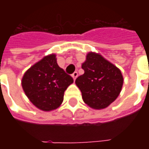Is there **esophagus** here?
Returning <instances> with one entry per match:
<instances>
[{"label": "esophagus", "instance_id": "esophagus-1", "mask_svg": "<svg viewBox=\"0 0 149 149\" xmlns=\"http://www.w3.org/2000/svg\"><path fill=\"white\" fill-rule=\"evenodd\" d=\"M72 78H73L74 80H76V78H77L78 77L77 72H73V73L72 74Z\"/></svg>", "mask_w": 149, "mask_h": 149}]
</instances>
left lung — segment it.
Listing matches in <instances>:
<instances>
[{
  "mask_svg": "<svg viewBox=\"0 0 149 149\" xmlns=\"http://www.w3.org/2000/svg\"><path fill=\"white\" fill-rule=\"evenodd\" d=\"M84 73L76 79L84 102L95 109H104L117 98L123 85L121 72L99 54L89 52L82 64Z\"/></svg>",
  "mask_w": 149,
  "mask_h": 149,
  "instance_id": "1",
  "label": "left lung"
}]
</instances>
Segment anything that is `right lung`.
<instances>
[{
  "mask_svg": "<svg viewBox=\"0 0 149 149\" xmlns=\"http://www.w3.org/2000/svg\"><path fill=\"white\" fill-rule=\"evenodd\" d=\"M73 82L56 63V55L47 56L32 66L22 78V88L28 98L43 111L57 109L64 100V93Z\"/></svg>",
  "mask_w": 149,
  "mask_h": 149,
  "instance_id": "1",
  "label": "right lung"
}]
</instances>
